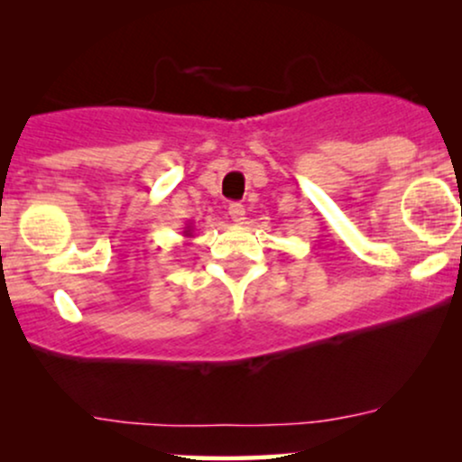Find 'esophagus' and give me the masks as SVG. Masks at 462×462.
I'll use <instances>...</instances> for the list:
<instances>
[{"mask_svg": "<svg viewBox=\"0 0 462 462\" xmlns=\"http://www.w3.org/2000/svg\"><path fill=\"white\" fill-rule=\"evenodd\" d=\"M227 213H230V219L235 221L236 226L245 224V208H243L241 204H230V208H227Z\"/></svg>", "mask_w": 462, "mask_h": 462, "instance_id": "esophagus-1", "label": "esophagus"}]
</instances>
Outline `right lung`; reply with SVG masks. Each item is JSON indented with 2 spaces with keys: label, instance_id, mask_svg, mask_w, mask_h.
I'll return each mask as SVG.
<instances>
[{
  "label": "right lung",
  "instance_id": "1",
  "mask_svg": "<svg viewBox=\"0 0 462 462\" xmlns=\"http://www.w3.org/2000/svg\"><path fill=\"white\" fill-rule=\"evenodd\" d=\"M184 236H193V230H190V226L184 227Z\"/></svg>",
  "mask_w": 462,
  "mask_h": 462
}]
</instances>
